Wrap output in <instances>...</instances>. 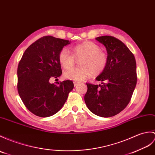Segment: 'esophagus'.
Wrapping results in <instances>:
<instances>
[{
	"instance_id": "esophagus-1",
	"label": "esophagus",
	"mask_w": 155,
	"mask_h": 155,
	"mask_svg": "<svg viewBox=\"0 0 155 155\" xmlns=\"http://www.w3.org/2000/svg\"><path fill=\"white\" fill-rule=\"evenodd\" d=\"M79 84H80V82H77V81L74 82V86H78Z\"/></svg>"
}]
</instances>
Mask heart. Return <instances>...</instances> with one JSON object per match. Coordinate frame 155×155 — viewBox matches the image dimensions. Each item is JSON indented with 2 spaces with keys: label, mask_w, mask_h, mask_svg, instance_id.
<instances>
[{
  "label": "heart",
  "mask_w": 155,
  "mask_h": 155,
  "mask_svg": "<svg viewBox=\"0 0 155 155\" xmlns=\"http://www.w3.org/2000/svg\"><path fill=\"white\" fill-rule=\"evenodd\" d=\"M75 58H81L79 61L81 67L71 69ZM58 59L63 69H69L64 73V78L75 81L84 80L91 74L99 75L105 70L107 64L106 53L100 50L98 45L91 41L74 46L72 48V53L67 48L62 49L59 53Z\"/></svg>",
  "instance_id": "obj_1"
}]
</instances>
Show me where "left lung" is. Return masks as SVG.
Wrapping results in <instances>:
<instances>
[{"label":"left lung","mask_w":155,"mask_h":155,"mask_svg":"<svg viewBox=\"0 0 155 155\" xmlns=\"http://www.w3.org/2000/svg\"><path fill=\"white\" fill-rule=\"evenodd\" d=\"M96 39L106 47L107 64L96 78L102 84L86 83L84 101L91 112L109 117L121 112L130 102L137 81L136 61L134 54L120 39L110 35Z\"/></svg>","instance_id":"left-lung-1"}]
</instances>
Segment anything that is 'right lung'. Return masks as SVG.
I'll return each mask as SVG.
<instances>
[{
	"label": "right lung",
	"mask_w": 155,
	"mask_h": 155,
	"mask_svg": "<svg viewBox=\"0 0 155 155\" xmlns=\"http://www.w3.org/2000/svg\"><path fill=\"white\" fill-rule=\"evenodd\" d=\"M69 40L50 35L44 36L25 51L18 66L17 88L28 110L39 117H46L61 109L73 89L71 81L50 83L62 74L58 55Z\"/></svg>",
	"instance_id": "obj_1"
}]
</instances>
